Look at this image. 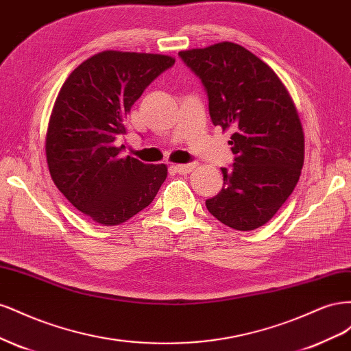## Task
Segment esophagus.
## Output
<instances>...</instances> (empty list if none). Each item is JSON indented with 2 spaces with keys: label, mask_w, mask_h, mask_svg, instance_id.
I'll list each match as a JSON object with an SVG mask.
<instances>
[{
  "label": "esophagus",
  "mask_w": 351,
  "mask_h": 351,
  "mask_svg": "<svg viewBox=\"0 0 351 351\" xmlns=\"http://www.w3.org/2000/svg\"><path fill=\"white\" fill-rule=\"evenodd\" d=\"M195 167L196 164H183V165H174L173 168L176 169V173L184 176V174H189L190 171H193Z\"/></svg>",
  "instance_id": "1"
}]
</instances>
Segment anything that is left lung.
Instances as JSON below:
<instances>
[{"label":"left lung","mask_w":351,"mask_h":351,"mask_svg":"<svg viewBox=\"0 0 351 351\" xmlns=\"http://www.w3.org/2000/svg\"><path fill=\"white\" fill-rule=\"evenodd\" d=\"M178 56L205 86L212 123L232 132L234 164L221 168L224 186L206 208L227 227L256 230L302 173L304 136L294 102L275 71L241 45L221 42Z\"/></svg>","instance_id":"obj_1"}]
</instances>
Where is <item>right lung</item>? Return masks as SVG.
Instances as JSON below:
<instances>
[{
	"instance_id": "add662e5",
	"label": "right lung",
	"mask_w": 351,
	"mask_h": 351,
	"mask_svg": "<svg viewBox=\"0 0 351 351\" xmlns=\"http://www.w3.org/2000/svg\"><path fill=\"white\" fill-rule=\"evenodd\" d=\"M159 54L104 51L83 61L52 108L45 152L52 182L70 204L102 226L145 209L167 178L164 164L121 158L125 119L143 90L173 67Z\"/></svg>"
}]
</instances>
